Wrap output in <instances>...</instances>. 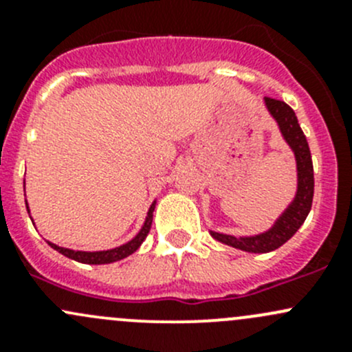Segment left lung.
Segmentation results:
<instances>
[{
  "mask_svg": "<svg viewBox=\"0 0 352 352\" xmlns=\"http://www.w3.org/2000/svg\"><path fill=\"white\" fill-rule=\"evenodd\" d=\"M264 105L269 116L278 124V129L285 143L294 155L296 192L285 208V211L276 218L271 228H267L265 232L257 233V235L235 236L209 230L212 239L218 240V242L239 248V250L250 252V254H267V252H272L285 245L305 223L311 209V201H314V163H311L307 138H305L303 131L298 124L296 113L285 102L274 100V98L265 97Z\"/></svg>",
  "mask_w": 352,
  "mask_h": 352,
  "instance_id": "obj_1",
  "label": "left lung"
}]
</instances>
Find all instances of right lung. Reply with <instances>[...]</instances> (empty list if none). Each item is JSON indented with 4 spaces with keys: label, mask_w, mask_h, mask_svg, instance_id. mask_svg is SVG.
<instances>
[{
    "label": "right lung",
    "mask_w": 352,
    "mask_h": 352,
    "mask_svg": "<svg viewBox=\"0 0 352 352\" xmlns=\"http://www.w3.org/2000/svg\"><path fill=\"white\" fill-rule=\"evenodd\" d=\"M23 189H25V180H23ZM25 204H27V211L30 212V208H28V202L25 201ZM156 208V199L153 201V204L150 206V209H148L146 212V218H144V223L143 226H141L140 232L136 233V235L133 236V239L129 240V242L119 245V247H113V248H109V250H94V252H88V250H73V248H66V247H59V245L52 243V242H47L51 245L54 250H58L59 254H63L65 257L67 258H73V261L76 262H81V264H94V265H100V264H112V262H117V261H122V258H126L127 255L134 254V252L138 250V248L141 247V243L144 242V239L148 236V233H150V228H151V223H153V211ZM32 223H34V218L30 216Z\"/></svg>",
    "instance_id": "add662e5"
}]
</instances>
